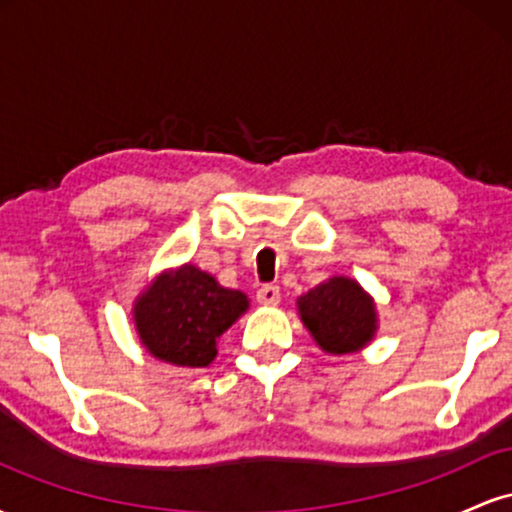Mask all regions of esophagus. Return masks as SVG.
Listing matches in <instances>:
<instances>
[{
  "mask_svg": "<svg viewBox=\"0 0 512 512\" xmlns=\"http://www.w3.org/2000/svg\"><path fill=\"white\" fill-rule=\"evenodd\" d=\"M279 298H281L279 286L262 284L260 289H257V301H260L262 305H276V303H279Z\"/></svg>",
  "mask_w": 512,
  "mask_h": 512,
  "instance_id": "obj_1",
  "label": "esophagus"
}]
</instances>
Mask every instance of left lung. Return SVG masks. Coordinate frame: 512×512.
<instances>
[{"mask_svg": "<svg viewBox=\"0 0 512 512\" xmlns=\"http://www.w3.org/2000/svg\"><path fill=\"white\" fill-rule=\"evenodd\" d=\"M298 310L315 342L330 354L361 349L375 332L373 301L344 276H334L298 298Z\"/></svg>", "mask_w": 512, "mask_h": 512, "instance_id": "8db88e82", "label": "left lung"}]
</instances>
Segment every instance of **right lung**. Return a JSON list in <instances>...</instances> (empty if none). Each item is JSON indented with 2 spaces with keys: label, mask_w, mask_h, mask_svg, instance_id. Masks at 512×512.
Instances as JSON below:
<instances>
[{
  "label": "right lung",
  "mask_w": 512,
  "mask_h": 512,
  "mask_svg": "<svg viewBox=\"0 0 512 512\" xmlns=\"http://www.w3.org/2000/svg\"><path fill=\"white\" fill-rule=\"evenodd\" d=\"M245 310V293L223 289L214 276L185 264L139 298L134 322L151 356L173 366L202 368L214 361L216 339Z\"/></svg>",
  "instance_id": "right-lung-1"
}]
</instances>
